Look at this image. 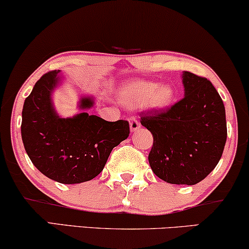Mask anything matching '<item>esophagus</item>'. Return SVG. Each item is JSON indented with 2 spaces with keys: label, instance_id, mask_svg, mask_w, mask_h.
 Here are the masks:
<instances>
[{
  "label": "esophagus",
  "instance_id": "esophagus-1",
  "mask_svg": "<svg viewBox=\"0 0 249 249\" xmlns=\"http://www.w3.org/2000/svg\"><path fill=\"white\" fill-rule=\"evenodd\" d=\"M130 128H131V132H135L140 128V123L138 122L134 117L130 118Z\"/></svg>",
  "mask_w": 249,
  "mask_h": 249
}]
</instances>
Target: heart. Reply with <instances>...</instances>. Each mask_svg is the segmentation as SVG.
<instances>
[{
  "label": "heart",
  "instance_id": "obj_1",
  "mask_svg": "<svg viewBox=\"0 0 249 249\" xmlns=\"http://www.w3.org/2000/svg\"><path fill=\"white\" fill-rule=\"evenodd\" d=\"M174 89L168 85L157 87L150 81H132L125 85L121 92V100L126 105H143L152 108L162 109L168 107L174 100Z\"/></svg>",
  "mask_w": 249,
  "mask_h": 249
}]
</instances>
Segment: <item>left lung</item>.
I'll use <instances>...</instances> for the list:
<instances>
[{
	"mask_svg": "<svg viewBox=\"0 0 249 249\" xmlns=\"http://www.w3.org/2000/svg\"><path fill=\"white\" fill-rule=\"evenodd\" d=\"M185 96L168 109L150 110L141 125L152 132L150 168L169 184L195 185L215 169L228 137L225 108L207 78L184 71Z\"/></svg>",
	"mask_w": 249,
	"mask_h": 249,
	"instance_id": "left-lung-1",
	"label": "left lung"
}]
</instances>
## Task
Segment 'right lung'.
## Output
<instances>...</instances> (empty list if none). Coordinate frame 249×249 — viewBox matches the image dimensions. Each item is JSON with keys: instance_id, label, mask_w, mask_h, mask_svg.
Wrapping results in <instances>:
<instances>
[{"instance_id": "1", "label": "right lung", "mask_w": 249, "mask_h": 249, "mask_svg": "<svg viewBox=\"0 0 249 249\" xmlns=\"http://www.w3.org/2000/svg\"><path fill=\"white\" fill-rule=\"evenodd\" d=\"M59 70L43 74L26 97L21 112V139L28 157L41 174L61 184H79L95 178L108 157L127 139V121L107 122L87 112L62 118L53 106ZM92 97H81L80 109H89Z\"/></svg>"}]
</instances>
